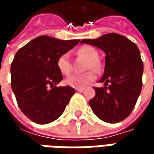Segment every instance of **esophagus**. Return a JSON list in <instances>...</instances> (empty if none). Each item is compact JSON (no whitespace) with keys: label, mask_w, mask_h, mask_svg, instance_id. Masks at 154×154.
<instances>
[{"label":"esophagus","mask_w":154,"mask_h":154,"mask_svg":"<svg viewBox=\"0 0 154 154\" xmlns=\"http://www.w3.org/2000/svg\"><path fill=\"white\" fill-rule=\"evenodd\" d=\"M76 91H79V92H82V91H83L84 88H76Z\"/></svg>","instance_id":"obj_1"}]
</instances>
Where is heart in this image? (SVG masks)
Wrapping results in <instances>:
<instances>
[{
    "label": "heart",
    "instance_id": "heart-1",
    "mask_svg": "<svg viewBox=\"0 0 154 154\" xmlns=\"http://www.w3.org/2000/svg\"><path fill=\"white\" fill-rule=\"evenodd\" d=\"M78 54L83 55L89 59L88 68L97 69L98 67L97 59L98 58V53L94 48L91 46H85L78 50ZM57 67L60 72L63 75H68L72 71V64L71 62V56L69 53H64L59 56L57 61ZM96 79V74L94 72H87L84 73H74L65 80V83L73 88H82L87 84Z\"/></svg>",
    "mask_w": 154,
    "mask_h": 154
}]
</instances>
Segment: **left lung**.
Masks as SVG:
<instances>
[{"label": "left lung", "mask_w": 154, "mask_h": 154, "mask_svg": "<svg viewBox=\"0 0 154 154\" xmlns=\"http://www.w3.org/2000/svg\"><path fill=\"white\" fill-rule=\"evenodd\" d=\"M81 44L96 46L106 54L105 71L99 81L104 87H94L96 96L89 100L91 110L105 122L122 121L132 112L142 89L143 63L139 48L116 33L85 38Z\"/></svg>", "instance_id": "obj_1"}]
</instances>
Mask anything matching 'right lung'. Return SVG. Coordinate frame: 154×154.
Wrapping results in <instances>:
<instances>
[{"instance_id":"right-lung-1","label":"right lung","mask_w":154,"mask_h":154,"mask_svg":"<svg viewBox=\"0 0 154 154\" xmlns=\"http://www.w3.org/2000/svg\"><path fill=\"white\" fill-rule=\"evenodd\" d=\"M79 41L42 35L15 54L11 66L12 91L20 109L33 122L46 125L56 120L75 93L72 87L56 86L63 78L57 61Z\"/></svg>"}]
</instances>
